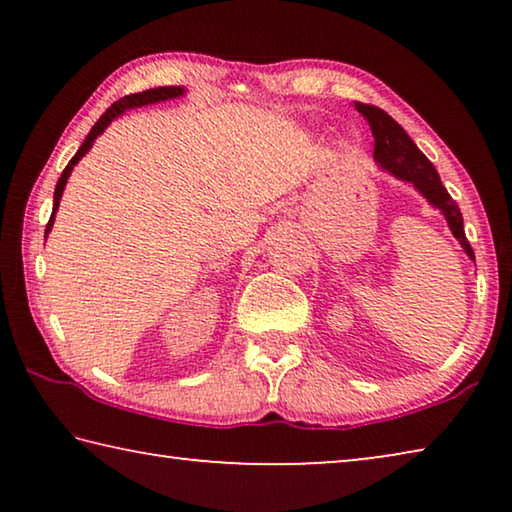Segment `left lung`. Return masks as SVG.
<instances>
[{
  "label": "left lung",
  "mask_w": 512,
  "mask_h": 512,
  "mask_svg": "<svg viewBox=\"0 0 512 512\" xmlns=\"http://www.w3.org/2000/svg\"><path fill=\"white\" fill-rule=\"evenodd\" d=\"M354 108H357L363 119L368 121L372 137H375V153H372L375 162L397 180L413 185L415 192H418L424 201L440 210V214L445 216L449 230H452V235L458 239V244L463 246L465 255L474 262V250L470 246V241L465 239L463 214L458 210L454 198L447 194L443 183H440L438 171L429 162L427 155L415 146V142L406 135L404 128L397 124L388 112L375 106H366V103H354Z\"/></svg>",
  "instance_id": "obj_1"
}]
</instances>
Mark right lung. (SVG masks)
<instances>
[{
	"label": "right lung",
	"instance_id": "obj_1",
	"mask_svg": "<svg viewBox=\"0 0 512 512\" xmlns=\"http://www.w3.org/2000/svg\"><path fill=\"white\" fill-rule=\"evenodd\" d=\"M183 94H187V88H183V85H167V88L144 90V92H137V94H128V97L115 101L106 112H103L97 124L92 126V131L88 133V137H85V140H83L81 149L76 151L74 158L69 160V164L65 167V171L60 173V178H58V183H56V192H54V212H51V219H49V223H47L45 239H47V235L51 232V225H54L58 205H60V198H63V192H65V185H67L69 173H72V169L76 167V164H79V160L83 158V155L92 149L94 140H97V137L112 124V119H117L119 115H124L126 110L142 108V106H151V103H160V101H169V99H178V97H183Z\"/></svg>",
	"mask_w": 512,
	"mask_h": 512
}]
</instances>
